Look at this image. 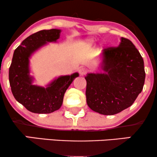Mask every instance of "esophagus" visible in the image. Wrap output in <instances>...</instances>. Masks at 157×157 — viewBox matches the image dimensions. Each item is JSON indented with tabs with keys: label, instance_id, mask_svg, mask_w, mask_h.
Returning a JSON list of instances; mask_svg holds the SVG:
<instances>
[{
	"label": "esophagus",
	"instance_id": "esophagus-1",
	"mask_svg": "<svg viewBox=\"0 0 157 157\" xmlns=\"http://www.w3.org/2000/svg\"><path fill=\"white\" fill-rule=\"evenodd\" d=\"M79 73H80V75L83 76V75H86V74L88 73V70L85 68H81L80 70H79Z\"/></svg>",
	"mask_w": 157,
	"mask_h": 157
}]
</instances>
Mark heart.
<instances>
[{
    "instance_id": "1",
    "label": "heart",
    "mask_w": 157,
    "mask_h": 157,
    "mask_svg": "<svg viewBox=\"0 0 157 157\" xmlns=\"http://www.w3.org/2000/svg\"><path fill=\"white\" fill-rule=\"evenodd\" d=\"M85 45H86L88 48H91V46H92V44H91V41H86V42H85Z\"/></svg>"
}]
</instances>
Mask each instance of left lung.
<instances>
[{"instance_id":"left-lung-1","label":"left lung","mask_w":157,"mask_h":157,"mask_svg":"<svg viewBox=\"0 0 157 157\" xmlns=\"http://www.w3.org/2000/svg\"><path fill=\"white\" fill-rule=\"evenodd\" d=\"M105 73L89 74L86 102L94 111L113 115L130 107L145 83L141 55L130 40L122 37L118 46L102 50Z\"/></svg>"}]
</instances>
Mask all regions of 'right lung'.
I'll return each instance as SVG.
<instances>
[{
  "label": "right lung",
  "instance_id": "obj_1",
  "mask_svg": "<svg viewBox=\"0 0 157 157\" xmlns=\"http://www.w3.org/2000/svg\"><path fill=\"white\" fill-rule=\"evenodd\" d=\"M60 30H41L29 36L14 52L9 71L11 90L15 100L27 110L37 113H49L61 107L64 94L73 80L79 76L75 73L56 79L47 88L32 84L29 76V57L31 54L46 42L56 41Z\"/></svg>",
  "mask_w": 157,
  "mask_h": 157
}]
</instances>
